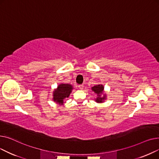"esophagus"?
I'll use <instances>...</instances> for the list:
<instances>
[{"mask_svg": "<svg viewBox=\"0 0 159 159\" xmlns=\"http://www.w3.org/2000/svg\"><path fill=\"white\" fill-rule=\"evenodd\" d=\"M79 89H82L83 88H84V85H83V84H79Z\"/></svg>", "mask_w": 159, "mask_h": 159, "instance_id": "esophagus-1", "label": "esophagus"}]
</instances>
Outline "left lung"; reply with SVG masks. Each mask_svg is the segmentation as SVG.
I'll list each match as a JSON object with an SVG mask.
<instances>
[{
	"label": "left lung",
	"instance_id": "8db88e82",
	"mask_svg": "<svg viewBox=\"0 0 159 159\" xmlns=\"http://www.w3.org/2000/svg\"><path fill=\"white\" fill-rule=\"evenodd\" d=\"M91 89H92V90L94 91V92L96 94H97V95H98V97L96 99V102H102L103 100L105 98V97H102V98L101 97V93H102L103 92V91H104L103 86L101 85V84H98V85L95 86L94 87H93Z\"/></svg>",
	"mask_w": 159,
	"mask_h": 159
}]
</instances>
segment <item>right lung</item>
I'll list each match as a JSON object with an SVG mask.
<instances>
[{"label": "right lung", "instance_id": "obj_1", "mask_svg": "<svg viewBox=\"0 0 159 159\" xmlns=\"http://www.w3.org/2000/svg\"><path fill=\"white\" fill-rule=\"evenodd\" d=\"M73 88L68 84H61L53 92V101L59 104H63L64 99L68 97Z\"/></svg>", "mask_w": 159, "mask_h": 159}]
</instances>
